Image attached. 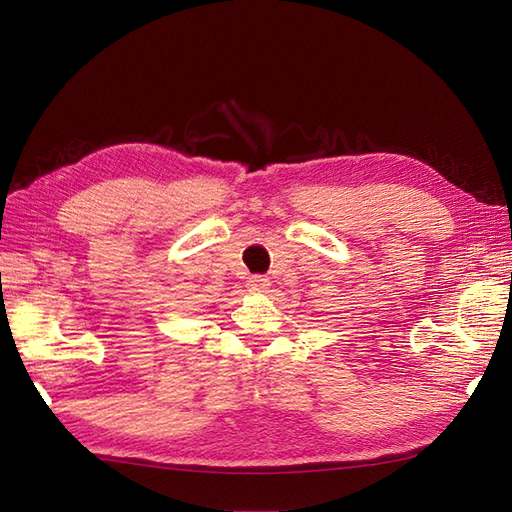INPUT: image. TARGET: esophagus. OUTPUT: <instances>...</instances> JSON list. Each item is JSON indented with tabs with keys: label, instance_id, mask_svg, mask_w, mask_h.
I'll list each match as a JSON object with an SVG mask.
<instances>
[{
	"label": "esophagus",
	"instance_id": "esophagus-1",
	"mask_svg": "<svg viewBox=\"0 0 512 512\" xmlns=\"http://www.w3.org/2000/svg\"><path fill=\"white\" fill-rule=\"evenodd\" d=\"M246 287H248V291H253V294H264V291L270 287V281L264 279V276L255 274V276H251V279L246 281Z\"/></svg>",
	"mask_w": 512,
	"mask_h": 512
}]
</instances>
